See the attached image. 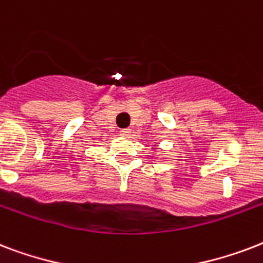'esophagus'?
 Instances as JSON below:
<instances>
[{
  "mask_svg": "<svg viewBox=\"0 0 263 263\" xmlns=\"http://www.w3.org/2000/svg\"><path fill=\"white\" fill-rule=\"evenodd\" d=\"M120 134L123 136H131V129H129V128H125V129H121Z\"/></svg>",
  "mask_w": 263,
  "mask_h": 263,
  "instance_id": "esophagus-1",
  "label": "esophagus"
}]
</instances>
